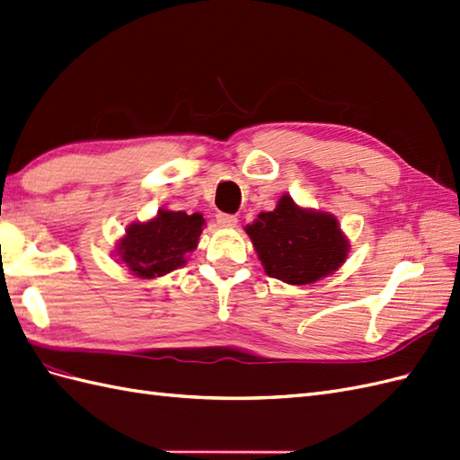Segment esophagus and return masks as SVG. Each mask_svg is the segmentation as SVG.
Wrapping results in <instances>:
<instances>
[{
	"label": "esophagus",
	"mask_w": 460,
	"mask_h": 460,
	"mask_svg": "<svg viewBox=\"0 0 460 460\" xmlns=\"http://www.w3.org/2000/svg\"><path fill=\"white\" fill-rule=\"evenodd\" d=\"M217 222H218V226H222V228H234V226H236L238 218L234 215H224V212H218Z\"/></svg>",
	"instance_id": "1"
}]
</instances>
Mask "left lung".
<instances>
[{
    "label": "left lung",
    "mask_w": 460,
    "mask_h": 460,
    "mask_svg": "<svg viewBox=\"0 0 460 460\" xmlns=\"http://www.w3.org/2000/svg\"><path fill=\"white\" fill-rule=\"evenodd\" d=\"M265 273L288 285H310L338 271L349 242L330 212L298 207L288 195L245 226Z\"/></svg>",
    "instance_id": "1"
}]
</instances>
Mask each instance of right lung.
<instances>
[{"label": "right lung", "mask_w": 460, "mask_h": 460, "mask_svg": "<svg viewBox=\"0 0 460 460\" xmlns=\"http://www.w3.org/2000/svg\"><path fill=\"white\" fill-rule=\"evenodd\" d=\"M203 215L160 208L148 222H134L117 243L119 260L140 279H155L187 263L203 232Z\"/></svg>", "instance_id": "1"}]
</instances>
